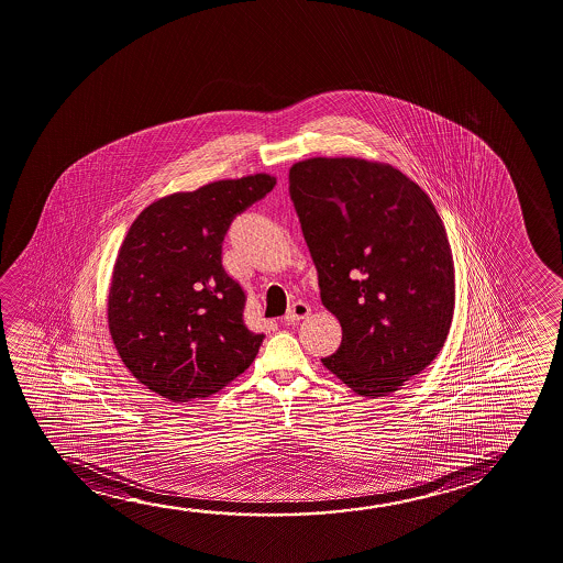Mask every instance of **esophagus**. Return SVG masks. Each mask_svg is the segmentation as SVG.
Returning <instances> with one entry per match:
<instances>
[{"instance_id": "obj_1", "label": "esophagus", "mask_w": 563, "mask_h": 563, "mask_svg": "<svg viewBox=\"0 0 563 563\" xmlns=\"http://www.w3.org/2000/svg\"><path fill=\"white\" fill-rule=\"evenodd\" d=\"M310 314V307L307 305V302L297 301L289 307V310H287L286 322H289V324H295V322H299V320H302V318H307Z\"/></svg>"}]
</instances>
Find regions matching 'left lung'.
<instances>
[{"mask_svg":"<svg viewBox=\"0 0 563 563\" xmlns=\"http://www.w3.org/2000/svg\"><path fill=\"white\" fill-rule=\"evenodd\" d=\"M289 192L320 297L343 332L322 365L356 396L394 394L434 361L452 328L455 268L442 218L417 183L371 159L297 162Z\"/></svg>","mask_w":563,"mask_h":563,"instance_id":"1","label":"left lung"}]
</instances>
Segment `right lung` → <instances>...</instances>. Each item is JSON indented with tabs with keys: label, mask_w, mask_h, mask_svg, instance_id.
Returning a JSON list of instances; mask_svg holds the SVG:
<instances>
[{
	"label": "right lung",
	"mask_w": 563,
	"mask_h": 563,
	"mask_svg": "<svg viewBox=\"0 0 563 563\" xmlns=\"http://www.w3.org/2000/svg\"><path fill=\"white\" fill-rule=\"evenodd\" d=\"M254 174L174 192L144 208L119 246L108 325L123 365L174 404L205 399L245 373L264 335L243 322L245 291L225 272L235 214L274 189Z\"/></svg>",
	"instance_id": "1"
}]
</instances>
